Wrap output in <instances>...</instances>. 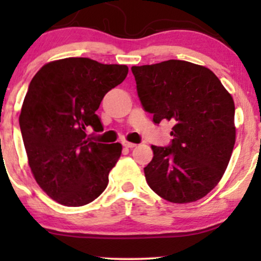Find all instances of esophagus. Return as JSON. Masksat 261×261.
<instances>
[{
    "label": "esophagus",
    "instance_id": "34e87169",
    "mask_svg": "<svg viewBox=\"0 0 261 261\" xmlns=\"http://www.w3.org/2000/svg\"><path fill=\"white\" fill-rule=\"evenodd\" d=\"M122 145H124L126 148H134V147H136V143L128 142V141H124V142H122Z\"/></svg>",
    "mask_w": 261,
    "mask_h": 261
}]
</instances>
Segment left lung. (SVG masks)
I'll return each mask as SVG.
<instances>
[{
    "mask_svg": "<svg viewBox=\"0 0 261 261\" xmlns=\"http://www.w3.org/2000/svg\"><path fill=\"white\" fill-rule=\"evenodd\" d=\"M131 71L143 109L155 124H173L170 145L152 146L146 181L167 201L200 200L221 180L234 147L232 95L207 67L181 60Z\"/></svg>",
    "mask_w": 261,
    "mask_h": 261,
    "instance_id": "8db88e82",
    "label": "left lung"
}]
</instances>
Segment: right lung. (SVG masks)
<instances>
[{"label":"right lung","instance_id":"add662e5","mask_svg":"<svg viewBox=\"0 0 261 261\" xmlns=\"http://www.w3.org/2000/svg\"><path fill=\"white\" fill-rule=\"evenodd\" d=\"M127 72L126 65L68 58L44 65L33 77L20 131L35 180L61 205H87L106 190L122 147L95 142L87 131L103 130L95 112Z\"/></svg>","mask_w":261,"mask_h":261}]
</instances>
